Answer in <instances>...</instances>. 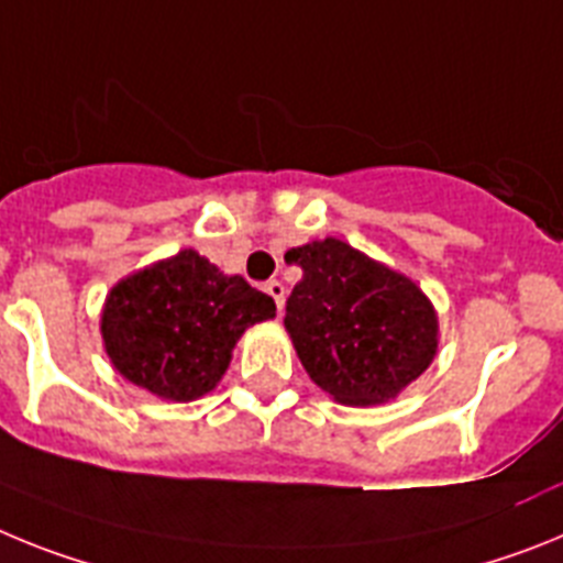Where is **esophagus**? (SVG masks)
<instances>
[{
    "mask_svg": "<svg viewBox=\"0 0 563 563\" xmlns=\"http://www.w3.org/2000/svg\"><path fill=\"white\" fill-rule=\"evenodd\" d=\"M266 291H268V297L275 300L277 314H283V306H286V288H283V283L280 280H268Z\"/></svg>",
    "mask_w": 563,
    "mask_h": 563,
    "instance_id": "obj_1",
    "label": "esophagus"
}]
</instances>
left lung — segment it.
I'll list each match as a JSON object with an SVG mask.
<instances>
[{
	"mask_svg": "<svg viewBox=\"0 0 563 563\" xmlns=\"http://www.w3.org/2000/svg\"><path fill=\"white\" fill-rule=\"evenodd\" d=\"M302 268L286 302L291 345L311 383L334 402L397 399L439 351V314L417 280L340 238L288 249Z\"/></svg>",
	"mask_w": 563,
	"mask_h": 563,
	"instance_id": "left-lung-1",
	"label": "left lung"
}]
</instances>
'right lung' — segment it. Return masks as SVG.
<instances>
[{"mask_svg": "<svg viewBox=\"0 0 563 563\" xmlns=\"http://www.w3.org/2000/svg\"><path fill=\"white\" fill-rule=\"evenodd\" d=\"M275 311V300L241 275L180 249L110 288L101 342L124 379L158 399L192 402L218 388L243 331Z\"/></svg>", "mask_w": 563, "mask_h": 563, "instance_id": "add662e5", "label": "right lung"}]
</instances>
